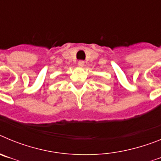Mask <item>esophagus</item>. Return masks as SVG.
<instances>
[{
  "label": "esophagus",
  "mask_w": 161,
  "mask_h": 161,
  "mask_svg": "<svg viewBox=\"0 0 161 161\" xmlns=\"http://www.w3.org/2000/svg\"><path fill=\"white\" fill-rule=\"evenodd\" d=\"M78 65L80 67H83L85 65V61L84 60H79L78 61Z\"/></svg>",
  "instance_id": "esophagus-1"
}]
</instances>
